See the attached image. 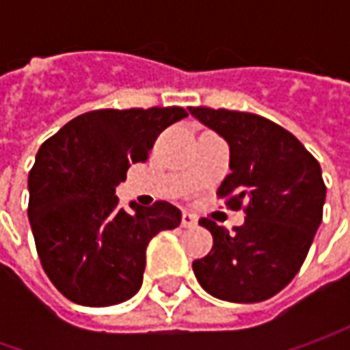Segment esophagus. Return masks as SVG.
Segmentation results:
<instances>
[{"label": "esophagus", "instance_id": "obj_1", "mask_svg": "<svg viewBox=\"0 0 350 350\" xmlns=\"http://www.w3.org/2000/svg\"><path fill=\"white\" fill-rule=\"evenodd\" d=\"M181 224L185 228H191V226H196V216L195 214H191V212H185L181 218Z\"/></svg>", "mask_w": 350, "mask_h": 350}]
</instances>
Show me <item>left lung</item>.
<instances>
[{
  "mask_svg": "<svg viewBox=\"0 0 350 350\" xmlns=\"http://www.w3.org/2000/svg\"><path fill=\"white\" fill-rule=\"evenodd\" d=\"M230 144V169L216 195L245 212L230 234L210 218L214 245L193 261L196 280L228 302H262L300 271L323 218L325 183L317 159L294 134L265 116L189 107Z\"/></svg>",
  "mask_w": 350,
  "mask_h": 350,
  "instance_id": "1",
  "label": "left lung"
}]
</instances>
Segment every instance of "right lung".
<instances>
[{
    "instance_id": "1",
    "label": "right lung",
    "mask_w": 350,
    "mask_h": 350,
    "mask_svg": "<svg viewBox=\"0 0 350 350\" xmlns=\"http://www.w3.org/2000/svg\"><path fill=\"white\" fill-rule=\"evenodd\" d=\"M185 116L183 107L89 111L40 146L29 173V222L40 265L68 300L103 308L140 290L150 239L177 228L181 210L165 200L122 208L115 189Z\"/></svg>"
}]
</instances>
